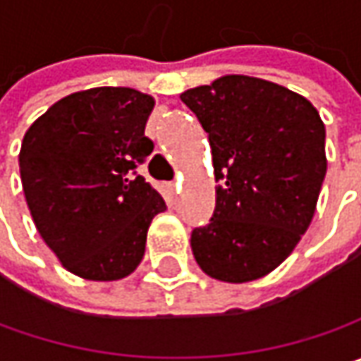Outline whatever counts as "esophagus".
<instances>
[{"instance_id": "34e87169", "label": "esophagus", "mask_w": 361, "mask_h": 361, "mask_svg": "<svg viewBox=\"0 0 361 361\" xmlns=\"http://www.w3.org/2000/svg\"><path fill=\"white\" fill-rule=\"evenodd\" d=\"M166 188H169V192H171V195H176V192H178V183H169Z\"/></svg>"}]
</instances>
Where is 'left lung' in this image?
<instances>
[{"instance_id":"8db88e82","label":"left lung","mask_w":361,"mask_h":361,"mask_svg":"<svg viewBox=\"0 0 361 361\" xmlns=\"http://www.w3.org/2000/svg\"><path fill=\"white\" fill-rule=\"evenodd\" d=\"M213 152L215 213L190 233L209 277L245 283L279 267L312 223L326 178V126L279 84L223 76L180 94Z\"/></svg>"}]
</instances>
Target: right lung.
<instances>
[{
  "label": "right lung",
  "mask_w": 361,
  "mask_h": 361,
  "mask_svg": "<svg viewBox=\"0 0 361 361\" xmlns=\"http://www.w3.org/2000/svg\"><path fill=\"white\" fill-rule=\"evenodd\" d=\"M154 98L132 88H90L49 106L20 150L23 195L49 249L90 281L138 267L146 233L166 204L136 174L152 152L145 136Z\"/></svg>",
  "instance_id": "obj_1"
}]
</instances>
